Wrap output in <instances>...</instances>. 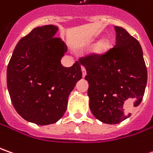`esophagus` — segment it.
Wrapping results in <instances>:
<instances>
[{"label":"esophagus","mask_w":153,"mask_h":153,"mask_svg":"<svg viewBox=\"0 0 153 153\" xmlns=\"http://www.w3.org/2000/svg\"><path fill=\"white\" fill-rule=\"evenodd\" d=\"M81 70H82V74H83V77H85L86 75V69H85V68L84 66L81 67Z\"/></svg>","instance_id":"obj_1"}]
</instances>
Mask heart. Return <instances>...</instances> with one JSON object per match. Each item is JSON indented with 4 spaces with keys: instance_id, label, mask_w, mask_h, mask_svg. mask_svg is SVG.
<instances>
[{
    "instance_id": "obj_1",
    "label": "heart",
    "mask_w": 153,
    "mask_h": 153,
    "mask_svg": "<svg viewBox=\"0 0 153 153\" xmlns=\"http://www.w3.org/2000/svg\"><path fill=\"white\" fill-rule=\"evenodd\" d=\"M111 48V42L108 39H103V40L98 41L97 45L93 48V53L97 56L104 55L106 52H108L109 49Z\"/></svg>"
}]
</instances>
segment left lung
<instances>
[{"label": "left lung", "mask_w": 153, "mask_h": 153, "mask_svg": "<svg viewBox=\"0 0 153 153\" xmlns=\"http://www.w3.org/2000/svg\"><path fill=\"white\" fill-rule=\"evenodd\" d=\"M116 44L104 55L80 57L89 83V106L105 124H115L129 118L124 110L142 101L147 71L139 41L123 28L115 26ZM134 100V101L133 100Z\"/></svg>", "instance_id": "left-lung-1"}]
</instances>
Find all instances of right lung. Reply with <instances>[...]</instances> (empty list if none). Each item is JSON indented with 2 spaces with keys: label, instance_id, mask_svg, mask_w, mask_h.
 <instances>
[{
  "label": "right lung",
  "instance_id": "obj_1",
  "mask_svg": "<svg viewBox=\"0 0 153 153\" xmlns=\"http://www.w3.org/2000/svg\"><path fill=\"white\" fill-rule=\"evenodd\" d=\"M54 25L37 27L19 40L9 61L7 83L15 110L25 120L47 125L67 110L68 96L82 78L81 63L61 64L65 43Z\"/></svg>",
  "mask_w": 153,
  "mask_h": 153
}]
</instances>
